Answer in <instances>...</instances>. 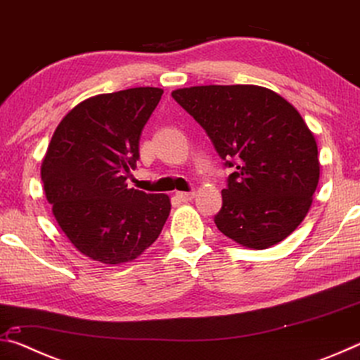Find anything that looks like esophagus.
Masks as SVG:
<instances>
[{
	"mask_svg": "<svg viewBox=\"0 0 360 360\" xmlns=\"http://www.w3.org/2000/svg\"><path fill=\"white\" fill-rule=\"evenodd\" d=\"M195 193L193 192H176V198L181 200V202H191L193 200Z\"/></svg>",
	"mask_w": 360,
	"mask_h": 360,
	"instance_id": "1",
	"label": "esophagus"
}]
</instances>
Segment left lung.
I'll return each mask as SVG.
<instances>
[{
    "label": "left lung",
    "instance_id": "1",
    "mask_svg": "<svg viewBox=\"0 0 360 360\" xmlns=\"http://www.w3.org/2000/svg\"><path fill=\"white\" fill-rule=\"evenodd\" d=\"M172 95L235 168L217 229L249 249L288 238L311 208L321 173L316 138L300 112L260 85H197Z\"/></svg>",
    "mask_w": 360,
    "mask_h": 360
}]
</instances>
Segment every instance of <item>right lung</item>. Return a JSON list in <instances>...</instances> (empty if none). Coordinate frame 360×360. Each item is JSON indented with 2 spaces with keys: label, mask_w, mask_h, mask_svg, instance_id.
Returning a JSON list of instances; mask_svg holds the SVG:
<instances>
[{
  "label": "right lung",
  "mask_w": 360,
  "mask_h": 360,
  "mask_svg": "<svg viewBox=\"0 0 360 360\" xmlns=\"http://www.w3.org/2000/svg\"><path fill=\"white\" fill-rule=\"evenodd\" d=\"M162 94L135 87L90 96L53 131L41 179L58 227L85 257L106 265L135 260L167 222V193L127 184L139 157V136Z\"/></svg>",
  "instance_id": "1"
}]
</instances>
